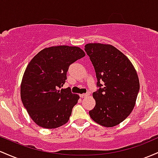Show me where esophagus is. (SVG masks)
I'll return each instance as SVG.
<instances>
[{"label": "esophagus", "instance_id": "1", "mask_svg": "<svg viewBox=\"0 0 158 158\" xmlns=\"http://www.w3.org/2000/svg\"><path fill=\"white\" fill-rule=\"evenodd\" d=\"M89 95V94H81V95H80V97H81V98H85V97H87Z\"/></svg>", "mask_w": 158, "mask_h": 158}]
</instances>
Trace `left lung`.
I'll return each instance as SVG.
<instances>
[{"instance_id":"obj_1","label":"left lung","mask_w":158,"mask_h":158,"mask_svg":"<svg viewBox=\"0 0 158 158\" xmlns=\"http://www.w3.org/2000/svg\"><path fill=\"white\" fill-rule=\"evenodd\" d=\"M84 50L93 63L98 89L90 110L93 121L110 127L126 118L134 109L139 90L137 74L125 54L110 45L89 43Z\"/></svg>"}]
</instances>
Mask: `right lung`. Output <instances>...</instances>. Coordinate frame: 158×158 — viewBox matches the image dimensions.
Returning a JSON list of instances; mask_svg holds the SVG:
<instances>
[{"label": "right lung", "mask_w": 158, "mask_h": 158, "mask_svg": "<svg viewBox=\"0 0 158 158\" xmlns=\"http://www.w3.org/2000/svg\"><path fill=\"white\" fill-rule=\"evenodd\" d=\"M85 53L78 47L60 45L39 52L27 66L21 97L24 107L39 126L52 129L66 123L78 95L70 87L61 89L67 79L69 65Z\"/></svg>", "instance_id": "1"}]
</instances>
